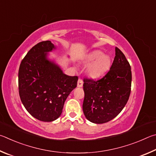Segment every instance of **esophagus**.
I'll use <instances>...</instances> for the list:
<instances>
[{
  "instance_id": "esophagus-1",
  "label": "esophagus",
  "mask_w": 156,
  "mask_h": 156,
  "mask_svg": "<svg viewBox=\"0 0 156 156\" xmlns=\"http://www.w3.org/2000/svg\"><path fill=\"white\" fill-rule=\"evenodd\" d=\"M83 82L82 80L79 79L78 81H77V87H79V88H81V87L83 86Z\"/></svg>"
}]
</instances>
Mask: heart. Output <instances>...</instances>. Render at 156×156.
<instances>
[{
    "mask_svg": "<svg viewBox=\"0 0 156 156\" xmlns=\"http://www.w3.org/2000/svg\"><path fill=\"white\" fill-rule=\"evenodd\" d=\"M83 63L90 64L87 68L88 75L92 78H99L110 70L112 60L108 55L103 54L101 51L95 50L86 57Z\"/></svg>",
    "mask_w": 156,
    "mask_h": 156,
    "instance_id": "heart-1",
    "label": "heart"
}]
</instances>
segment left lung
I'll return each mask as SVG.
<instances>
[{
  "label": "left lung",
  "mask_w": 156,
  "mask_h": 156,
  "mask_svg": "<svg viewBox=\"0 0 156 156\" xmlns=\"http://www.w3.org/2000/svg\"><path fill=\"white\" fill-rule=\"evenodd\" d=\"M108 73L97 81L84 79L83 111L89 121L102 124L121 112L129 99L132 85L129 63L119 48Z\"/></svg>",
  "instance_id": "obj_1"
}]
</instances>
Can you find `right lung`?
<instances>
[{"mask_svg":"<svg viewBox=\"0 0 156 156\" xmlns=\"http://www.w3.org/2000/svg\"><path fill=\"white\" fill-rule=\"evenodd\" d=\"M56 47L44 41L30 49L18 71L19 94L27 112L37 120L51 122L58 119L64 102L77 84V76H68L48 53Z\"/></svg>","mask_w":156,"mask_h":156,"instance_id":"obj_1","label":"right lung"}]
</instances>
